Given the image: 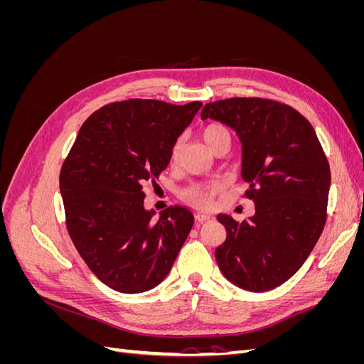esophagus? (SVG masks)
Listing matches in <instances>:
<instances>
[{"mask_svg": "<svg viewBox=\"0 0 364 364\" xmlns=\"http://www.w3.org/2000/svg\"><path fill=\"white\" fill-rule=\"evenodd\" d=\"M211 218H213L211 214H205V213H199L196 215V220H197V223H199V225H202L205 222H209Z\"/></svg>", "mask_w": 364, "mask_h": 364, "instance_id": "34e87169", "label": "esophagus"}]
</instances>
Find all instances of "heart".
I'll use <instances>...</instances> for the list:
<instances>
[{"label":"heart","mask_w":364,"mask_h":364,"mask_svg":"<svg viewBox=\"0 0 364 364\" xmlns=\"http://www.w3.org/2000/svg\"><path fill=\"white\" fill-rule=\"evenodd\" d=\"M203 141H205V144L208 146V149H211L214 144H217V142H220V141H229L230 142V135L223 126L209 124L203 130ZM179 149H181V144L178 142V144H176L174 149H173V158L178 156ZM222 190H223L222 182H209V183H205V185L190 186V188H186L182 193V197L186 202H190L196 206L208 208L209 205H211L213 197L215 194H218Z\"/></svg>","instance_id":"1"}]
</instances>
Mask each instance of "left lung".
Listing matches in <instances>:
<instances>
[{"mask_svg": "<svg viewBox=\"0 0 364 364\" xmlns=\"http://www.w3.org/2000/svg\"><path fill=\"white\" fill-rule=\"evenodd\" d=\"M202 119L232 129L241 144V176L255 214L238 223L217 220L226 241L215 259L228 281L247 291H269L301 269L326 222L331 171L316 132L287 105L262 98L208 103Z\"/></svg>", "mask_w": 364, "mask_h": 364, "instance_id": "8db88e82", "label": "left lung"}]
</instances>
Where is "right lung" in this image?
Here are the masks:
<instances>
[{
    "mask_svg": "<svg viewBox=\"0 0 364 364\" xmlns=\"http://www.w3.org/2000/svg\"><path fill=\"white\" fill-rule=\"evenodd\" d=\"M203 105L127 100L80 127L60 171L67 228L95 277L119 293H144L170 273L194 223L190 209H146L142 183L167 168L173 147Z\"/></svg>",
    "mask_w": 364,
    "mask_h": 364,
    "instance_id": "obj_1",
    "label": "right lung"
}]
</instances>
